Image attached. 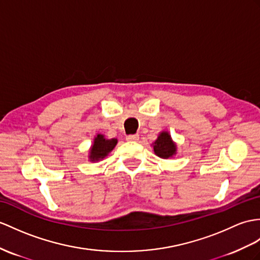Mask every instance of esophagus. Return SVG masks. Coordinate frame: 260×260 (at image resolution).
<instances>
[{
    "instance_id": "34e87169",
    "label": "esophagus",
    "mask_w": 260,
    "mask_h": 260,
    "mask_svg": "<svg viewBox=\"0 0 260 260\" xmlns=\"http://www.w3.org/2000/svg\"><path fill=\"white\" fill-rule=\"evenodd\" d=\"M139 135H130V136H126V140L128 141H132V142H137L139 140Z\"/></svg>"
}]
</instances>
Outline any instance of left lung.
<instances>
[{
    "mask_svg": "<svg viewBox=\"0 0 260 260\" xmlns=\"http://www.w3.org/2000/svg\"><path fill=\"white\" fill-rule=\"evenodd\" d=\"M155 155L161 159H171L178 153V145L173 141L169 131H161L156 140L152 143Z\"/></svg>",
    "mask_w": 260,
    "mask_h": 260,
    "instance_id": "8db88e82",
    "label": "left lung"
}]
</instances>
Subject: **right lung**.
<instances>
[{
	"mask_svg": "<svg viewBox=\"0 0 260 260\" xmlns=\"http://www.w3.org/2000/svg\"><path fill=\"white\" fill-rule=\"evenodd\" d=\"M118 143L117 139H107L104 135L97 134L93 138V142L88 153V160L90 162H99L108 156Z\"/></svg>",
	"mask_w": 260,
	"mask_h": 260,
	"instance_id": "add662e5",
	"label": "right lung"
}]
</instances>
